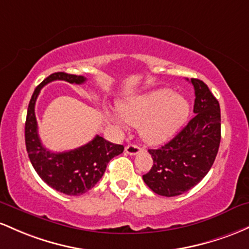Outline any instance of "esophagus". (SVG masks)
Wrapping results in <instances>:
<instances>
[{
    "label": "esophagus",
    "mask_w": 249,
    "mask_h": 249,
    "mask_svg": "<svg viewBox=\"0 0 249 249\" xmlns=\"http://www.w3.org/2000/svg\"><path fill=\"white\" fill-rule=\"evenodd\" d=\"M125 153L129 155H136L139 154L140 152H141V148L139 146H136V144H128L127 147H125Z\"/></svg>",
    "instance_id": "34e87169"
}]
</instances>
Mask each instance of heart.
Instances as JSON below:
<instances>
[{
  "label": "heart",
  "instance_id": "1",
  "mask_svg": "<svg viewBox=\"0 0 249 249\" xmlns=\"http://www.w3.org/2000/svg\"><path fill=\"white\" fill-rule=\"evenodd\" d=\"M119 113L110 114L117 124L140 125L141 138L148 143H161L174 135L186 121L188 101L170 89H159L121 102Z\"/></svg>",
  "mask_w": 249,
  "mask_h": 249
}]
</instances>
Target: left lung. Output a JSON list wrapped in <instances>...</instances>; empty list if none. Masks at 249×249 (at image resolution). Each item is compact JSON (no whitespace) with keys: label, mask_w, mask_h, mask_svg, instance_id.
<instances>
[{"label":"left lung","mask_w":249,"mask_h":249,"mask_svg":"<svg viewBox=\"0 0 249 249\" xmlns=\"http://www.w3.org/2000/svg\"><path fill=\"white\" fill-rule=\"evenodd\" d=\"M191 82L195 90L194 117L169 142L148 150L153 166L142 178L153 192L162 196H177L196 186L212 168L219 150V101L203 81L191 79Z\"/></svg>","instance_id":"left-lung-1"}]
</instances>
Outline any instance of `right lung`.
<instances>
[{"label": "right lung", "mask_w": 249, "mask_h": 249, "mask_svg": "<svg viewBox=\"0 0 249 249\" xmlns=\"http://www.w3.org/2000/svg\"><path fill=\"white\" fill-rule=\"evenodd\" d=\"M56 80L76 85L86 82L85 76L60 71L49 75L36 87L28 106L24 128L28 156L38 177L49 187L67 195H82L99 182L108 162L121 154L124 148L96 135L85 146L68 152L53 153L46 149L38 136L35 103L42 87Z\"/></svg>", "instance_id": "obj_1"}]
</instances>
